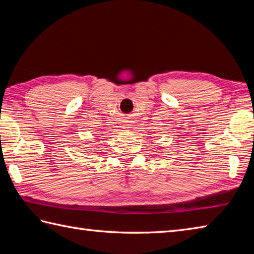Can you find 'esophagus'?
Returning <instances> with one entry per match:
<instances>
[{"label": "esophagus", "mask_w": 254, "mask_h": 254, "mask_svg": "<svg viewBox=\"0 0 254 254\" xmlns=\"http://www.w3.org/2000/svg\"><path fill=\"white\" fill-rule=\"evenodd\" d=\"M127 122H130V121H127ZM127 126H128V124H127Z\"/></svg>", "instance_id": "obj_1"}]
</instances>
